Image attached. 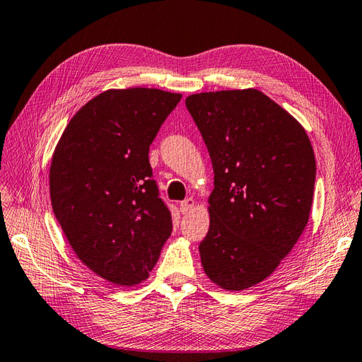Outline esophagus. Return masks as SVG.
<instances>
[{
	"mask_svg": "<svg viewBox=\"0 0 362 362\" xmlns=\"http://www.w3.org/2000/svg\"><path fill=\"white\" fill-rule=\"evenodd\" d=\"M194 200H192L191 197L189 199H187V200H183V202H180V205H179V208H180V213L182 214H187L188 211H191L192 208H194Z\"/></svg>",
	"mask_w": 362,
	"mask_h": 362,
	"instance_id": "obj_1",
	"label": "esophagus"
}]
</instances>
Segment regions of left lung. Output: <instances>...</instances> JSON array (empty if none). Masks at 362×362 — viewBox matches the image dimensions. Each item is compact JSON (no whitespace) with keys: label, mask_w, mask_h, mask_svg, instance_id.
I'll return each instance as SVG.
<instances>
[{"label":"left lung","mask_w":362,"mask_h":362,"mask_svg":"<svg viewBox=\"0 0 362 362\" xmlns=\"http://www.w3.org/2000/svg\"><path fill=\"white\" fill-rule=\"evenodd\" d=\"M185 105L211 157L206 276L239 291L270 276L300 238L316 162L299 122L257 89L192 94Z\"/></svg>","instance_id":"8db88e82"}]
</instances>
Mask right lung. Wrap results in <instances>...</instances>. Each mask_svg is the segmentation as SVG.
I'll use <instances>...</instances> for the list:
<instances>
[{"instance_id":"add662e5","label":"right lung","mask_w":362,"mask_h":362,"mask_svg":"<svg viewBox=\"0 0 362 362\" xmlns=\"http://www.w3.org/2000/svg\"><path fill=\"white\" fill-rule=\"evenodd\" d=\"M180 98L160 89H109L72 117L55 148L54 214L81 262L112 284L145 281L171 236L148 154Z\"/></svg>"}]
</instances>
